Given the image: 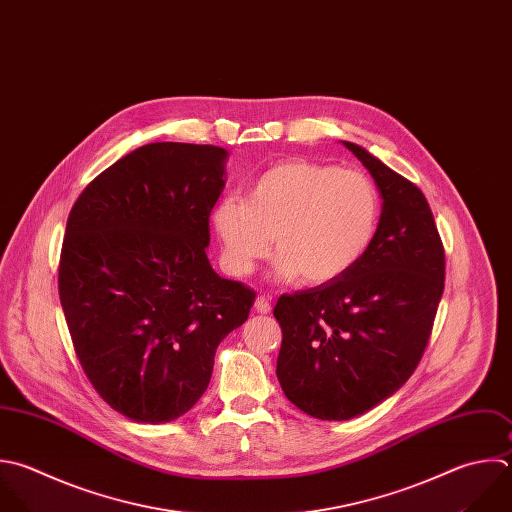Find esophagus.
Returning <instances> with one entry per match:
<instances>
[{
  "instance_id": "esophagus-1",
  "label": "esophagus",
  "mask_w": 512,
  "mask_h": 512,
  "mask_svg": "<svg viewBox=\"0 0 512 512\" xmlns=\"http://www.w3.org/2000/svg\"><path fill=\"white\" fill-rule=\"evenodd\" d=\"M254 308H256V312H258V314H268V312L272 310V304H270L268 296H258V298H256Z\"/></svg>"
}]
</instances>
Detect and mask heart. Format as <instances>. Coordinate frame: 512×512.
<instances>
[{"mask_svg": "<svg viewBox=\"0 0 512 512\" xmlns=\"http://www.w3.org/2000/svg\"><path fill=\"white\" fill-rule=\"evenodd\" d=\"M380 208V192L366 174L288 160L262 172L246 200L222 198L212 224L230 274H250L270 254L274 236L276 276L318 286L346 274L370 250Z\"/></svg>", "mask_w": 512, "mask_h": 512, "instance_id": "obj_1", "label": "heart"}]
</instances>
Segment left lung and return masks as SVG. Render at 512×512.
Masks as SVG:
<instances>
[{"label": "left lung", "mask_w": 512, "mask_h": 512, "mask_svg": "<svg viewBox=\"0 0 512 512\" xmlns=\"http://www.w3.org/2000/svg\"><path fill=\"white\" fill-rule=\"evenodd\" d=\"M382 196L376 238L340 278L278 298L276 374L286 398L320 420H348L416 370L444 290V246L424 194L344 142Z\"/></svg>", "instance_id": "obj_1"}]
</instances>
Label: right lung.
<instances>
[{
    "label": "right lung",
    "mask_w": 512,
    "mask_h": 512,
    "mask_svg": "<svg viewBox=\"0 0 512 512\" xmlns=\"http://www.w3.org/2000/svg\"><path fill=\"white\" fill-rule=\"evenodd\" d=\"M228 152L158 142L124 156L76 200L58 290L96 392L134 422L160 424L206 392L218 344L256 292L206 256Z\"/></svg>",
    "instance_id": "right-lung-1"
}]
</instances>
